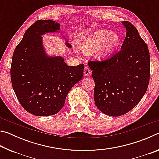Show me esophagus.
Instances as JSON below:
<instances>
[{"instance_id":"esophagus-1","label":"esophagus","mask_w":159,"mask_h":159,"mask_svg":"<svg viewBox=\"0 0 159 159\" xmlns=\"http://www.w3.org/2000/svg\"><path fill=\"white\" fill-rule=\"evenodd\" d=\"M83 74H84L85 76H88L91 74V71L88 66H85L84 70H83Z\"/></svg>"}]
</instances>
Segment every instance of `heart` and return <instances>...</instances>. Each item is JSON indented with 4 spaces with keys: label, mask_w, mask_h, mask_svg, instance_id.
Instances as JSON below:
<instances>
[{
    "label": "heart",
    "mask_w": 159,
    "mask_h": 159,
    "mask_svg": "<svg viewBox=\"0 0 159 159\" xmlns=\"http://www.w3.org/2000/svg\"><path fill=\"white\" fill-rule=\"evenodd\" d=\"M120 44V36L116 32L99 30L86 38L80 45V49L84 53L95 52L97 57L105 60L114 55Z\"/></svg>",
    "instance_id": "1"
}]
</instances>
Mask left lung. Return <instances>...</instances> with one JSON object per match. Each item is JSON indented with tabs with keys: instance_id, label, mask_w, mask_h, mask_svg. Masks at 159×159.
Segmentation results:
<instances>
[{
	"instance_id": "8db88e82",
	"label": "left lung",
	"mask_w": 159,
	"mask_h": 159,
	"mask_svg": "<svg viewBox=\"0 0 159 159\" xmlns=\"http://www.w3.org/2000/svg\"><path fill=\"white\" fill-rule=\"evenodd\" d=\"M120 51L102 61H89L95 81L94 99L103 114L119 116L133 109L149 85L150 55L147 43L130 21Z\"/></svg>"
}]
</instances>
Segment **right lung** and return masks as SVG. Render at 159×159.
I'll return each mask as SVG.
<instances>
[{
	"instance_id": "obj_1",
	"label": "right lung",
	"mask_w": 159,
	"mask_h": 159,
	"mask_svg": "<svg viewBox=\"0 0 159 159\" xmlns=\"http://www.w3.org/2000/svg\"><path fill=\"white\" fill-rule=\"evenodd\" d=\"M60 29V24L55 21H36L26 31L13 53L12 88L23 108L35 116H52L60 111L69 90L83 76V64L68 66L61 57L45 54L41 36ZM66 45L71 47L67 41Z\"/></svg>"
}]
</instances>
